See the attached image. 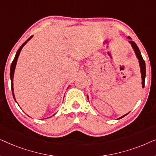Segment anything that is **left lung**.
Returning a JSON list of instances; mask_svg holds the SVG:
<instances>
[{
  "mask_svg": "<svg viewBox=\"0 0 156 156\" xmlns=\"http://www.w3.org/2000/svg\"><path fill=\"white\" fill-rule=\"evenodd\" d=\"M128 38H129V39H131V37H129H129H128ZM129 42H130V43H131L132 48H133L134 51H135L136 57H138V60H139L140 67V72H141V77H142V87H143V88H144V86H145V78H146V63H145L144 59H143L142 55H141V54H140V52L139 49H138V46L136 45V44L135 43V42L132 41V40H130ZM128 114H129V113H128ZM128 114H125L124 116L120 117V118H119V119L123 118V117H124L125 116H126Z\"/></svg>",
  "mask_w": 156,
  "mask_h": 156,
  "instance_id": "obj_1",
  "label": "left lung"
}]
</instances>
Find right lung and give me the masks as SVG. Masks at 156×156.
<instances>
[{"mask_svg": "<svg viewBox=\"0 0 156 156\" xmlns=\"http://www.w3.org/2000/svg\"><path fill=\"white\" fill-rule=\"evenodd\" d=\"M33 37V35L32 36H30V37L28 39H27L26 41H25L24 43H23L22 45H21L20 47V48L18 49V50L17 51V52H16V56H15V58H14V59H13V61L12 62V63H11V66H10V80H11V88H12V96H13V98H14V99H15V101H16V98H15V96H14V93H13V88H12V79H13V75H14V71H15V68H16V62H17V60H18V56H19V55H20V51H21V50H22V48H23V47L25 45V44L27 43V42L29 40H30V38Z\"/></svg>", "mask_w": 156, "mask_h": 156, "instance_id": "add662e5", "label": "right lung"}]
</instances>
